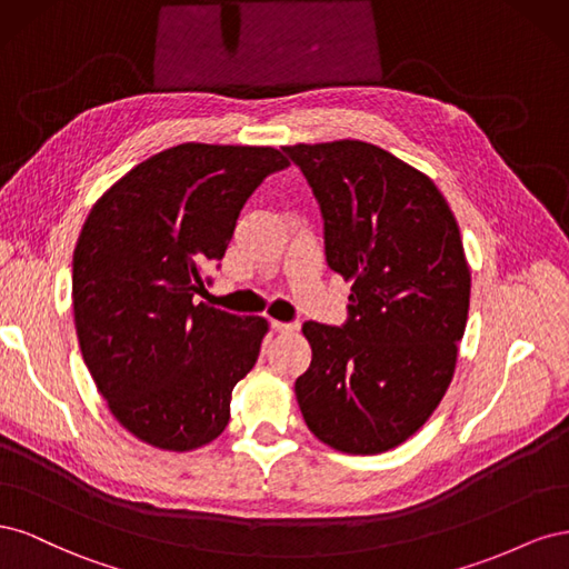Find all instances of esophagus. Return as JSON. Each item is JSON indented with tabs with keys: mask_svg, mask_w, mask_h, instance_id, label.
<instances>
[{
	"mask_svg": "<svg viewBox=\"0 0 569 569\" xmlns=\"http://www.w3.org/2000/svg\"><path fill=\"white\" fill-rule=\"evenodd\" d=\"M272 330H274V332H282V335H287V332H297V330H299V325H297V322H280V320H272Z\"/></svg>",
	"mask_w": 569,
	"mask_h": 569,
	"instance_id": "1",
	"label": "esophagus"
}]
</instances>
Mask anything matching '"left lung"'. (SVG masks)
I'll return each instance as SVG.
<instances>
[{
    "label": "left lung",
    "instance_id": "left-lung-1",
    "mask_svg": "<svg viewBox=\"0 0 569 569\" xmlns=\"http://www.w3.org/2000/svg\"><path fill=\"white\" fill-rule=\"evenodd\" d=\"M325 218L327 266L351 282L349 322H306L297 380L308 429L375 456L410 439L449 389L470 308L456 216L422 170L370 142L287 144Z\"/></svg>",
    "mask_w": 569,
    "mask_h": 569
}]
</instances>
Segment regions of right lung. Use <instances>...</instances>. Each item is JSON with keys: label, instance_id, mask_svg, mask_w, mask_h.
<instances>
[{"label": "right lung", "instance_id": "obj_1", "mask_svg": "<svg viewBox=\"0 0 569 569\" xmlns=\"http://www.w3.org/2000/svg\"><path fill=\"white\" fill-rule=\"evenodd\" d=\"M274 147L184 142L101 194L73 251L80 351L120 427L153 449L194 451L230 422L268 320L194 303L237 216L272 170Z\"/></svg>", "mask_w": 569, "mask_h": 569}]
</instances>
